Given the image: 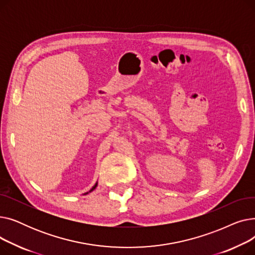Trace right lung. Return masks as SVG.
I'll return each mask as SVG.
<instances>
[{"label":"right lung","mask_w":255,"mask_h":255,"mask_svg":"<svg viewBox=\"0 0 255 255\" xmlns=\"http://www.w3.org/2000/svg\"><path fill=\"white\" fill-rule=\"evenodd\" d=\"M96 187H97V183H96V184H95V185H94V187H93V188H92V189H91V190H90V192H91V191H93V190H94V189H95V188H96ZM87 193H88V192H87ZM87 193H86V194H87Z\"/></svg>","instance_id":"right-lung-1"}]
</instances>
